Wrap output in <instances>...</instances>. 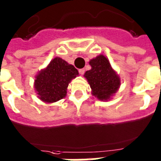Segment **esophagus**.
Wrapping results in <instances>:
<instances>
[{"mask_svg": "<svg viewBox=\"0 0 161 161\" xmlns=\"http://www.w3.org/2000/svg\"><path fill=\"white\" fill-rule=\"evenodd\" d=\"M78 72H79V73H80L81 75H83L84 73H85V69H84V68H81V69L78 70Z\"/></svg>", "mask_w": 161, "mask_h": 161, "instance_id": "esophagus-1", "label": "esophagus"}]
</instances>
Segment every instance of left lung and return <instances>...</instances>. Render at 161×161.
Segmentation results:
<instances>
[{
  "mask_svg": "<svg viewBox=\"0 0 161 161\" xmlns=\"http://www.w3.org/2000/svg\"><path fill=\"white\" fill-rule=\"evenodd\" d=\"M92 68L84 74L93 95L100 99L108 100L120 85L119 76L113 70L109 62L103 55L98 56L89 62Z\"/></svg>",
  "mask_w": 161,
  "mask_h": 161,
  "instance_id": "left-lung-1",
  "label": "left lung"
}]
</instances>
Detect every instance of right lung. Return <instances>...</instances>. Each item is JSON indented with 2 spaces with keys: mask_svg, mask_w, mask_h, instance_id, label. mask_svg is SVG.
Returning <instances> with one entry per match:
<instances>
[{
  "mask_svg": "<svg viewBox=\"0 0 161 161\" xmlns=\"http://www.w3.org/2000/svg\"><path fill=\"white\" fill-rule=\"evenodd\" d=\"M78 75V70L60 58L52 60L47 68L36 75L35 89L44 102L53 103L64 98L68 83Z\"/></svg>",
  "mask_w": 161,
  "mask_h": 161,
  "instance_id": "add662e5",
  "label": "right lung"
}]
</instances>
